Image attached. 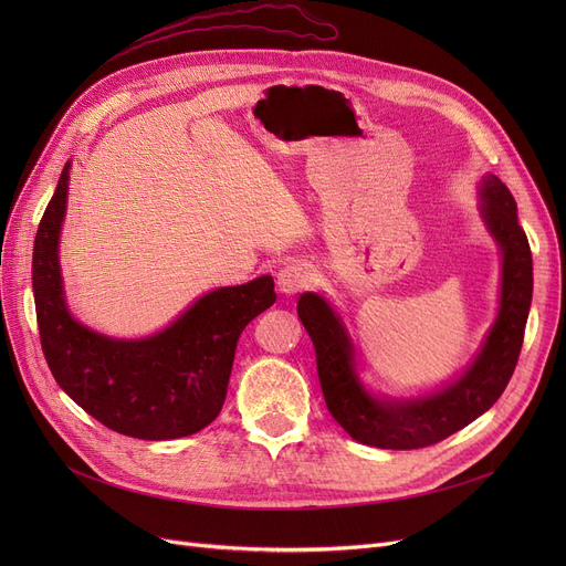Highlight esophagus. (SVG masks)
Returning a JSON list of instances; mask_svg holds the SVG:
<instances>
[{
	"label": "esophagus",
	"mask_w": 566,
	"mask_h": 566,
	"mask_svg": "<svg viewBox=\"0 0 566 566\" xmlns=\"http://www.w3.org/2000/svg\"><path fill=\"white\" fill-rule=\"evenodd\" d=\"M310 282H312L310 271L303 263H286L277 273V289L284 295H295V293L305 291L310 286Z\"/></svg>",
	"instance_id": "obj_1"
}]
</instances>
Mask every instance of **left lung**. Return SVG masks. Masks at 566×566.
I'll return each mask as SVG.
<instances>
[{
	"label": "left lung",
	"mask_w": 566,
	"mask_h": 566,
	"mask_svg": "<svg viewBox=\"0 0 566 566\" xmlns=\"http://www.w3.org/2000/svg\"><path fill=\"white\" fill-rule=\"evenodd\" d=\"M482 216L502 248L500 312L468 371L438 392L406 401L369 392L355 369V342L342 318L321 295H301L298 316L316 348L325 406L353 440L382 450L429 448L478 420L507 388L532 303V252L516 201L493 174L482 184Z\"/></svg>",
	"instance_id": "8db88e82"
}]
</instances>
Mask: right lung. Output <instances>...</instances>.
<instances>
[{
    "instance_id": "right-lung-1",
    "label": "right lung",
    "mask_w": 566,
    "mask_h": 566,
    "mask_svg": "<svg viewBox=\"0 0 566 566\" xmlns=\"http://www.w3.org/2000/svg\"><path fill=\"white\" fill-rule=\"evenodd\" d=\"M66 195L69 165L39 224L32 261L41 348L54 380L116 433L171 440L201 431L222 410L238 337L275 303L273 277L206 293L154 337H103L77 323L64 303L56 243Z\"/></svg>"
}]
</instances>
